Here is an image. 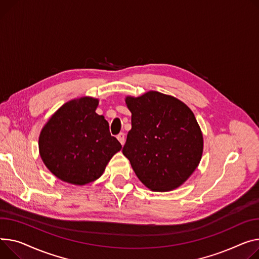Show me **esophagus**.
Instances as JSON below:
<instances>
[{
	"instance_id": "1",
	"label": "esophagus",
	"mask_w": 259,
	"mask_h": 259,
	"mask_svg": "<svg viewBox=\"0 0 259 259\" xmlns=\"http://www.w3.org/2000/svg\"><path fill=\"white\" fill-rule=\"evenodd\" d=\"M116 139L118 140V142L122 144V145H124L125 144V134L123 133V132H120V133H118L117 134V136H116Z\"/></svg>"
}]
</instances>
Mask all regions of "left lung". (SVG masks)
Segmentation results:
<instances>
[{
	"mask_svg": "<svg viewBox=\"0 0 259 259\" xmlns=\"http://www.w3.org/2000/svg\"><path fill=\"white\" fill-rule=\"evenodd\" d=\"M132 128L123 154L151 191L168 192L185 182L200 163L203 135L183 102L158 92L127 97Z\"/></svg>",
	"mask_w": 259,
	"mask_h": 259,
	"instance_id": "8db88e82",
	"label": "left lung"
}]
</instances>
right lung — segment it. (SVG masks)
Masks as SVG:
<instances>
[{"label":"right lung","mask_w":259,"mask_h":259,"mask_svg":"<svg viewBox=\"0 0 259 259\" xmlns=\"http://www.w3.org/2000/svg\"><path fill=\"white\" fill-rule=\"evenodd\" d=\"M99 100L83 97L63 104L42 128L40 157L60 180L84 185L97 180L122 145L96 109Z\"/></svg>","instance_id":"obj_1"}]
</instances>
